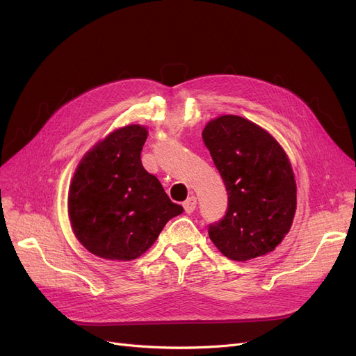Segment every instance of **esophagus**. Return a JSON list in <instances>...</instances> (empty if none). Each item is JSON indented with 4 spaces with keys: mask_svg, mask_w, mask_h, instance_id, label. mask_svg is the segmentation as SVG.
<instances>
[{
    "mask_svg": "<svg viewBox=\"0 0 356 356\" xmlns=\"http://www.w3.org/2000/svg\"><path fill=\"white\" fill-rule=\"evenodd\" d=\"M183 208L186 211V213H192L196 209V197L191 196L183 202Z\"/></svg>",
    "mask_w": 356,
    "mask_h": 356,
    "instance_id": "1",
    "label": "esophagus"
}]
</instances>
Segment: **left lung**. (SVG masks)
I'll list each match as a JSON object with an SVG mask.
<instances>
[{
  "instance_id": "left-lung-1",
  "label": "left lung",
  "mask_w": 356,
  "mask_h": 356,
  "mask_svg": "<svg viewBox=\"0 0 356 356\" xmlns=\"http://www.w3.org/2000/svg\"><path fill=\"white\" fill-rule=\"evenodd\" d=\"M202 138L225 183L228 209L209 225V238L229 259L271 252L289 234L296 212V180L284 149L257 124L222 115Z\"/></svg>"
}]
</instances>
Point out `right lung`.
Returning a JSON list of instances; mask_svg holds the SVG:
<instances>
[{
	"label": "right lung",
	"instance_id": "right-lung-1",
	"mask_svg": "<svg viewBox=\"0 0 356 356\" xmlns=\"http://www.w3.org/2000/svg\"><path fill=\"white\" fill-rule=\"evenodd\" d=\"M141 125L115 129L85 154L69 189V218L81 244L105 259L144 254L183 208L141 163L147 140Z\"/></svg>",
	"mask_w": 356,
	"mask_h": 356
}]
</instances>
